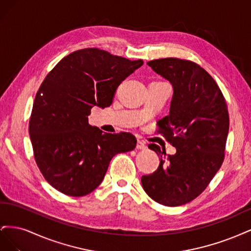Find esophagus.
<instances>
[{
  "instance_id": "esophagus-1",
  "label": "esophagus",
  "mask_w": 251,
  "mask_h": 251,
  "mask_svg": "<svg viewBox=\"0 0 251 251\" xmlns=\"http://www.w3.org/2000/svg\"><path fill=\"white\" fill-rule=\"evenodd\" d=\"M136 148H137V150H146L147 149L146 142L142 141V140H138L137 144H136Z\"/></svg>"
}]
</instances>
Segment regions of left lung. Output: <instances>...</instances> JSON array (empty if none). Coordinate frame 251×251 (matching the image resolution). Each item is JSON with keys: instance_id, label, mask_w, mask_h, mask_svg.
<instances>
[{"instance_id": "1", "label": "left lung", "mask_w": 251, "mask_h": 251, "mask_svg": "<svg viewBox=\"0 0 251 251\" xmlns=\"http://www.w3.org/2000/svg\"><path fill=\"white\" fill-rule=\"evenodd\" d=\"M174 88L170 114L157 123L175 155L155 143L149 148L160 156L153 174L141 177L150 198L165 206H180L196 199L221 168L229 128L226 100L215 79L192 60L176 57L148 62Z\"/></svg>"}]
</instances>
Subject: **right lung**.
<instances>
[{"label":"right lung","instance_id":"obj_1","mask_svg":"<svg viewBox=\"0 0 251 251\" xmlns=\"http://www.w3.org/2000/svg\"><path fill=\"white\" fill-rule=\"evenodd\" d=\"M142 64V59L86 48L65 56L45 77L35 95L29 134L37 166L58 192L90 194L102 182L111 159L135 149L133 134L102 133L89 125L88 116L95 105H111L118 86Z\"/></svg>","mask_w":251,"mask_h":251}]
</instances>
